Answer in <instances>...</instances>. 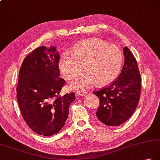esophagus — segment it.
Returning a JSON list of instances; mask_svg holds the SVG:
<instances>
[{
    "instance_id": "1",
    "label": "esophagus",
    "mask_w": 160,
    "mask_h": 160,
    "mask_svg": "<svg viewBox=\"0 0 160 160\" xmlns=\"http://www.w3.org/2000/svg\"><path fill=\"white\" fill-rule=\"evenodd\" d=\"M76 93H77V94L78 96H84V95L86 94L87 92L84 90H78Z\"/></svg>"
}]
</instances>
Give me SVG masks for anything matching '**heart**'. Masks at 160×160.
I'll use <instances>...</instances> for the list:
<instances>
[{
  "label": "heart",
  "mask_w": 160,
  "mask_h": 160,
  "mask_svg": "<svg viewBox=\"0 0 160 160\" xmlns=\"http://www.w3.org/2000/svg\"><path fill=\"white\" fill-rule=\"evenodd\" d=\"M123 64V55L118 46L98 38L80 41L71 54L64 53L59 61V68L66 79L72 80L83 69L85 72L69 84L73 89L105 85L118 77Z\"/></svg>",
  "instance_id": "obj_1"
}]
</instances>
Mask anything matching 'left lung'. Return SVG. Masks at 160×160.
Here are the masks:
<instances>
[{
  "instance_id": "left-lung-1",
  "label": "left lung",
  "mask_w": 160,
  "mask_h": 160,
  "mask_svg": "<svg viewBox=\"0 0 160 160\" xmlns=\"http://www.w3.org/2000/svg\"><path fill=\"white\" fill-rule=\"evenodd\" d=\"M123 55L124 65L117 79L108 87L93 92L100 100L96 117L109 126L125 123L133 114L139 101L142 78L136 59L126 46Z\"/></svg>"
}]
</instances>
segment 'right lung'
Segmentation results:
<instances>
[{"label": "right lung", "instance_id": "obj_1", "mask_svg": "<svg viewBox=\"0 0 160 160\" xmlns=\"http://www.w3.org/2000/svg\"><path fill=\"white\" fill-rule=\"evenodd\" d=\"M60 55L55 46H40L24 59L18 74L17 98L22 117L34 132L52 136L64 126L75 93L60 96Z\"/></svg>", "mask_w": 160, "mask_h": 160}]
</instances>
